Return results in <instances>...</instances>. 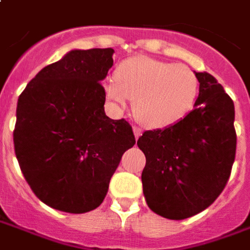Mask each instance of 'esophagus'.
I'll list each match as a JSON object with an SVG mask.
<instances>
[{"instance_id": "34e87169", "label": "esophagus", "mask_w": 250, "mask_h": 250, "mask_svg": "<svg viewBox=\"0 0 250 250\" xmlns=\"http://www.w3.org/2000/svg\"><path fill=\"white\" fill-rule=\"evenodd\" d=\"M132 130H134V135H135V138H136V139H138L140 135H142V132H143V131H142V128H139V127H134Z\"/></svg>"}]
</instances>
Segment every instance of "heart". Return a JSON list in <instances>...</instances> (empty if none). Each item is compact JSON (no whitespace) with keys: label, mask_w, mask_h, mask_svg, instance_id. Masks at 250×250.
I'll list each match as a JSON object with an SVG mask.
<instances>
[{"label":"heart","mask_w":250,"mask_h":250,"mask_svg":"<svg viewBox=\"0 0 250 250\" xmlns=\"http://www.w3.org/2000/svg\"><path fill=\"white\" fill-rule=\"evenodd\" d=\"M115 78L104 83L107 99L118 106L132 99L138 119L152 128L184 119L199 95V81L191 68L142 55L123 61Z\"/></svg>","instance_id":"1"}]
</instances>
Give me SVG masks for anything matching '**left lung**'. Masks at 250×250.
Instances as JSON below:
<instances>
[{
  "instance_id": "left-lung-1",
  "label": "left lung",
  "mask_w": 250,
  "mask_h": 250,
  "mask_svg": "<svg viewBox=\"0 0 250 250\" xmlns=\"http://www.w3.org/2000/svg\"><path fill=\"white\" fill-rule=\"evenodd\" d=\"M195 74L200 86L193 110L138 140L146 156L144 199L149 209L169 220L208 208L227 186L236 155L233 101L210 74Z\"/></svg>"
}]
</instances>
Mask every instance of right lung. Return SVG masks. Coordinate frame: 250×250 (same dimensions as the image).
I'll list each match as a JSON object with an SVG mask.
<instances>
[{
    "instance_id": "obj_1",
    "label": "right lung",
    "mask_w": 250,
    "mask_h": 250,
    "mask_svg": "<svg viewBox=\"0 0 250 250\" xmlns=\"http://www.w3.org/2000/svg\"><path fill=\"white\" fill-rule=\"evenodd\" d=\"M114 49L71 50L22 91L13 132L16 156L41 201L67 213L102 204L123 153L135 144L125 119L104 112L101 82Z\"/></svg>"
}]
</instances>
